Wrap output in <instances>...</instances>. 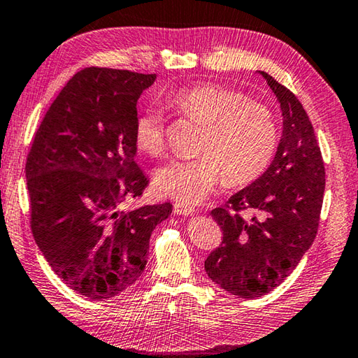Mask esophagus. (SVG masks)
Listing matches in <instances>:
<instances>
[{
  "instance_id": "34e87169",
  "label": "esophagus",
  "mask_w": 358,
  "mask_h": 358,
  "mask_svg": "<svg viewBox=\"0 0 358 358\" xmlns=\"http://www.w3.org/2000/svg\"><path fill=\"white\" fill-rule=\"evenodd\" d=\"M173 211L177 215H181V216H187V215H192L194 211V207L192 205H186V203H180V202H177L173 205Z\"/></svg>"
}]
</instances>
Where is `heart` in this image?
<instances>
[{"mask_svg":"<svg viewBox=\"0 0 358 358\" xmlns=\"http://www.w3.org/2000/svg\"><path fill=\"white\" fill-rule=\"evenodd\" d=\"M167 104L183 117L203 124L196 159H173L155 173L162 196L186 205L207 199L226 177L230 186H246L262 177L273 161L280 128L271 108L220 83L180 88ZM136 147L157 156L166 147L162 115L148 108L134 123Z\"/></svg>","mask_w":358,"mask_h":358,"instance_id":"b5f03b06","label":"heart"}]
</instances>
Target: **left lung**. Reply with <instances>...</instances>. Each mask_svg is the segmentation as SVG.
<instances>
[{
    "label": "left lung",
    "instance_id": "8db88e82",
    "mask_svg": "<svg viewBox=\"0 0 358 358\" xmlns=\"http://www.w3.org/2000/svg\"><path fill=\"white\" fill-rule=\"evenodd\" d=\"M260 74L281 104V142L262 177L211 210L222 241L205 260L210 280L241 299L268 294L292 273L316 238L325 191L322 153L301 102ZM241 210L253 216L246 220Z\"/></svg>",
    "mask_w": 358,
    "mask_h": 358
}]
</instances>
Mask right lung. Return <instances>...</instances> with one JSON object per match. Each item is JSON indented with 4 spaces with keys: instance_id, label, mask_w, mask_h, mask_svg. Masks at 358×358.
I'll list each match as a JSON object with an SVG mask.
<instances>
[{
    "instance_id": "right-lung-1",
    "label": "right lung",
    "mask_w": 358,
    "mask_h": 358,
    "mask_svg": "<svg viewBox=\"0 0 358 358\" xmlns=\"http://www.w3.org/2000/svg\"><path fill=\"white\" fill-rule=\"evenodd\" d=\"M156 74L85 68L48 107L27 156L29 224L66 286L106 300L143 273L150 237L172 203L121 210L148 178L136 162L137 101Z\"/></svg>"
}]
</instances>
